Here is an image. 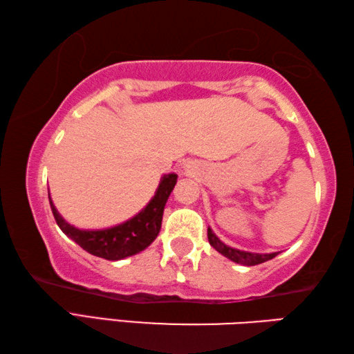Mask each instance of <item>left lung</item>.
Returning <instances> with one entry per match:
<instances>
[{"label":"left lung","instance_id":"obj_1","mask_svg":"<svg viewBox=\"0 0 354 354\" xmlns=\"http://www.w3.org/2000/svg\"><path fill=\"white\" fill-rule=\"evenodd\" d=\"M208 241H209V244H212L214 249L221 253V255H224L225 258L232 259L233 263H238L243 266L261 264V263L269 261V259L275 258L278 255V252H275V253H252V252L233 249V247H228L222 243V241L216 236L209 227H208Z\"/></svg>","mask_w":354,"mask_h":354}]
</instances>
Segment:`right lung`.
I'll return each mask as SVG.
<instances>
[{"label":"right lung","mask_w":354,"mask_h":354,"mask_svg":"<svg viewBox=\"0 0 354 354\" xmlns=\"http://www.w3.org/2000/svg\"><path fill=\"white\" fill-rule=\"evenodd\" d=\"M176 183L177 174L163 176L155 196L138 214L120 225L104 228V230H80L62 218L51 197H49V205H51L55 222L68 238L91 255L109 259V261H118V259L132 257L145 250L158 236L165 205Z\"/></svg>","instance_id":"obj_1"}]
</instances>
